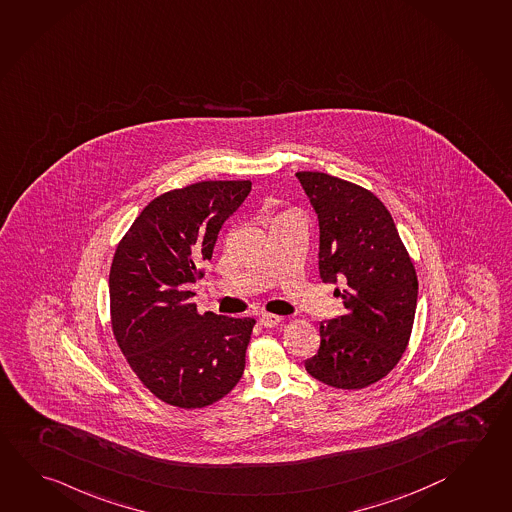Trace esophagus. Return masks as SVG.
<instances>
[{"label": "esophagus", "instance_id": "esophagus-1", "mask_svg": "<svg viewBox=\"0 0 512 512\" xmlns=\"http://www.w3.org/2000/svg\"><path fill=\"white\" fill-rule=\"evenodd\" d=\"M279 323H281V317L276 316V314H261V326H265V328H274V326H278Z\"/></svg>", "mask_w": 512, "mask_h": 512}]
</instances>
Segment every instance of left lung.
I'll return each instance as SVG.
<instances>
[{
  "label": "left lung",
  "instance_id": "obj_1",
  "mask_svg": "<svg viewBox=\"0 0 512 512\" xmlns=\"http://www.w3.org/2000/svg\"><path fill=\"white\" fill-rule=\"evenodd\" d=\"M319 220V274L341 283L344 316L323 321L307 372L339 390L381 381L408 346L419 281L390 211L372 191L319 171L296 173Z\"/></svg>",
  "mask_w": 512,
  "mask_h": 512
}]
</instances>
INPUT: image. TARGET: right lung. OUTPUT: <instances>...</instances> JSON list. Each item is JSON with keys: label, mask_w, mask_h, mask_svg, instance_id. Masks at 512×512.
<instances>
[{"label": "right lung", "mask_w": 512, "mask_h": 512, "mask_svg": "<svg viewBox=\"0 0 512 512\" xmlns=\"http://www.w3.org/2000/svg\"><path fill=\"white\" fill-rule=\"evenodd\" d=\"M251 180H205L151 200L122 236L110 269V314L122 354L157 399L205 408L242 379L252 317L198 314L189 285L204 276L223 222Z\"/></svg>", "instance_id": "obj_1"}]
</instances>
